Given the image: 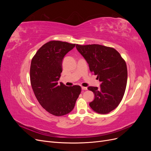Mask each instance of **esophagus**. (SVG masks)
I'll return each mask as SVG.
<instances>
[{
  "mask_svg": "<svg viewBox=\"0 0 151 151\" xmlns=\"http://www.w3.org/2000/svg\"><path fill=\"white\" fill-rule=\"evenodd\" d=\"M82 89H83V90H87V89H88V88H87L86 87L82 86Z\"/></svg>",
  "mask_w": 151,
  "mask_h": 151,
  "instance_id": "esophagus-1",
  "label": "esophagus"
}]
</instances>
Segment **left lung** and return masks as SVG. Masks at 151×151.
<instances>
[{
	"mask_svg": "<svg viewBox=\"0 0 151 151\" xmlns=\"http://www.w3.org/2000/svg\"><path fill=\"white\" fill-rule=\"evenodd\" d=\"M76 48L88 63L91 72L101 82L99 88L89 86L94 99L89 103L94 111L107 114L115 109L124 95L127 83L126 62L111 47L93 44L76 45Z\"/></svg>",
	"mask_w": 151,
	"mask_h": 151,
	"instance_id": "8db88e82",
	"label": "left lung"
}]
</instances>
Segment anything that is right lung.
<instances>
[{
    "label": "right lung",
    "instance_id": "right-lung-1",
    "mask_svg": "<svg viewBox=\"0 0 151 151\" xmlns=\"http://www.w3.org/2000/svg\"><path fill=\"white\" fill-rule=\"evenodd\" d=\"M76 44L50 41L32 58L30 81L35 96L42 106L55 116L69 113L81 92L79 86L67 87L58 83L62 72V60Z\"/></svg>",
    "mask_w": 151,
    "mask_h": 151
}]
</instances>
